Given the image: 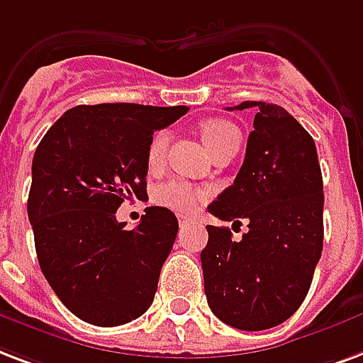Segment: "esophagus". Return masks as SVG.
Here are the masks:
<instances>
[{
	"instance_id": "34e87169",
	"label": "esophagus",
	"mask_w": 363,
	"mask_h": 363,
	"mask_svg": "<svg viewBox=\"0 0 363 363\" xmlns=\"http://www.w3.org/2000/svg\"><path fill=\"white\" fill-rule=\"evenodd\" d=\"M192 223H194L192 218L184 217V215H182V217H179V225H181V228H184V226H190Z\"/></svg>"
}]
</instances>
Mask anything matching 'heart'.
I'll use <instances>...</instances> for the list:
<instances>
[{"label": "heart", "instance_id": "heart-1", "mask_svg": "<svg viewBox=\"0 0 363 363\" xmlns=\"http://www.w3.org/2000/svg\"><path fill=\"white\" fill-rule=\"evenodd\" d=\"M201 137L207 145L209 152L223 150L230 145H240V131L234 123L220 118L201 121ZM169 146V131H157L148 146V163L157 165L165 156V150ZM203 190L192 186L190 182L181 179H171L156 188L154 200L163 207H169L177 213H192L203 200Z\"/></svg>", "mask_w": 363, "mask_h": 363}]
</instances>
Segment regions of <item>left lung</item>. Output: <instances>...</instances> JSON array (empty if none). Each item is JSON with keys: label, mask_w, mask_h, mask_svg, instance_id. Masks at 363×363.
<instances>
[{"label": "left lung", "mask_w": 363, "mask_h": 363, "mask_svg": "<svg viewBox=\"0 0 363 363\" xmlns=\"http://www.w3.org/2000/svg\"><path fill=\"white\" fill-rule=\"evenodd\" d=\"M255 108L253 131L234 184L207 209L232 228L245 220L247 232L234 242L230 228L207 226L203 287L220 322L261 331L291 318L311 289L323 245V182L314 138L286 108Z\"/></svg>", "instance_id": "1"}]
</instances>
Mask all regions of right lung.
Instances as JSON below:
<instances>
[{
    "label": "right lung",
    "instance_id": "1",
    "mask_svg": "<svg viewBox=\"0 0 363 363\" xmlns=\"http://www.w3.org/2000/svg\"><path fill=\"white\" fill-rule=\"evenodd\" d=\"M188 106L82 104L35 148L28 218L41 272L83 322L114 328L143 316L179 232L175 213L146 207L135 230L116 220L123 200L146 196L148 146Z\"/></svg>",
    "mask_w": 363,
    "mask_h": 363
}]
</instances>
